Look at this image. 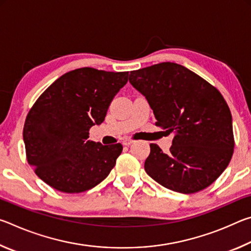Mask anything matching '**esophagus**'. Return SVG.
Instances as JSON below:
<instances>
[{"label":"esophagus","mask_w":251,"mask_h":251,"mask_svg":"<svg viewBox=\"0 0 251 251\" xmlns=\"http://www.w3.org/2000/svg\"><path fill=\"white\" fill-rule=\"evenodd\" d=\"M131 144H133V141H131V139H125V141H123V145L124 146H129Z\"/></svg>","instance_id":"esophagus-1"}]
</instances>
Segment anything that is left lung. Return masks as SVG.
<instances>
[{
    "label": "left lung",
    "mask_w": 251,
    "mask_h": 251,
    "mask_svg": "<svg viewBox=\"0 0 251 251\" xmlns=\"http://www.w3.org/2000/svg\"><path fill=\"white\" fill-rule=\"evenodd\" d=\"M129 83L146 97L156 126L174 136L168 154L151 144L146 173L177 193L207 188L227 168L235 147L231 113L220 92L171 62L130 72Z\"/></svg>",
    "instance_id": "1"
}]
</instances>
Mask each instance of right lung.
Masks as SVG:
<instances>
[{"label": "right lung", "mask_w": 251, "mask_h": 251, "mask_svg": "<svg viewBox=\"0 0 251 251\" xmlns=\"http://www.w3.org/2000/svg\"><path fill=\"white\" fill-rule=\"evenodd\" d=\"M128 80V72L83 67L46 88L25 120L28 164L62 193H82L103 181L115 166L122 144L88 141L90 128L104 122L108 106Z\"/></svg>", "instance_id": "1"}]
</instances>
